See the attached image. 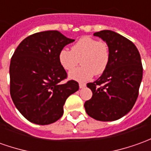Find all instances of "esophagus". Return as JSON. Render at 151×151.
<instances>
[{
  "label": "esophagus",
  "instance_id": "1",
  "mask_svg": "<svg viewBox=\"0 0 151 151\" xmlns=\"http://www.w3.org/2000/svg\"><path fill=\"white\" fill-rule=\"evenodd\" d=\"M86 87V84L84 83H79V88H83Z\"/></svg>",
  "mask_w": 151,
  "mask_h": 151
}]
</instances>
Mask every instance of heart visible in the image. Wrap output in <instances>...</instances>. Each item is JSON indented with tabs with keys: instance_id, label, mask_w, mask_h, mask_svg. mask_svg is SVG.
I'll list each match as a JSON object with an SVG mask.
<instances>
[{
	"instance_id": "heart-1",
	"label": "heart",
	"mask_w": 151,
	"mask_h": 151,
	"mask_svg": "<svg viewBox=\"0 0 151 151\" xmlns=\"http://www.w3.org/2000/svg\"><path fill=\"white\" fill-rule=\"evenodd\" d=\"M58 60L67 71L72 70L80 61L82 66L72 71L69 78L77 81H87L94 74L101 75L106 71L110 61V50L104 41H97L88 36L82 37L72 46L71 50H60Z\"/></svg>"
}]
</instances>
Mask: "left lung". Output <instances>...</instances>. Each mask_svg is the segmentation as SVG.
<instances>
[{"mask_svg":"<svg viewBox=\"0 0 151 151\" xmlns=\"http://www.w3.org/2000/svg\"><path fill=\"white\" fill-rule=\"evenodd\" d=\"M93 35L107 44L110 61L98 79L87 84L93 97L84 107L95 120L116 121L132 110L138 97L143 74L140 53L132 41L114 31L101 30Z\"/></svg>","mask_w":151,"mask_h":151,"instance_id":"1","label":"left lung"}]
</instances>
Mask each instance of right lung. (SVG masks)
Wrapping results in <instances>:
<instances>
[{"label": "right lung", "mask_w": 151, "mask_h": 151, "mask_svg": "<svg viewBox=\"0 0 151 151\" xmlns=\"http://www.w3.org/2000/svg\"><path fill=\"white\" fill-rule=\"evenodd\" d=\"M74 40L58 30L35 33L16 48L10 64V92L15 107L30 122L49 125L63 114L68 97L79 86L74 80L62 83L67 73L58 54Z\"/></svg>", "instance_id": "add662e5"}]
</instances>
